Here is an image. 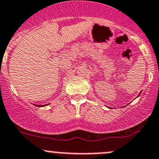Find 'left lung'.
<instances>
[{
    "instance_id": "obj_1",
    "label": "left lung",
    "mask_w": 159,
    "mask_h": 159,
    "mask_svg": "<svg viewBox=\"0 0 159 159\" xmlns=\"http://www.w3.org/2000/svg\"><path fill=\"white\" fill-rule=\"evenodd\" d=\"M140 93H139V95H140Z\"/></svg>"
}]
</instances>
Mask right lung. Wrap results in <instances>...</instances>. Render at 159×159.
<instances>
[{"label": "right lung", "mask_w": 159, "mask_h": 159, "mask_svg": "<svg viewBox=\"0 0 159 159\" xmlns=\"http://www.w3.org/2000/svg\"><path fill=\"white\" fill-rule=\"evenodd\" d=\"M47 105H48V104H47V105H35V106H38V107H43V106H47Z\"/></svg>", "instance_id": "obj_1"}]
</instances>
